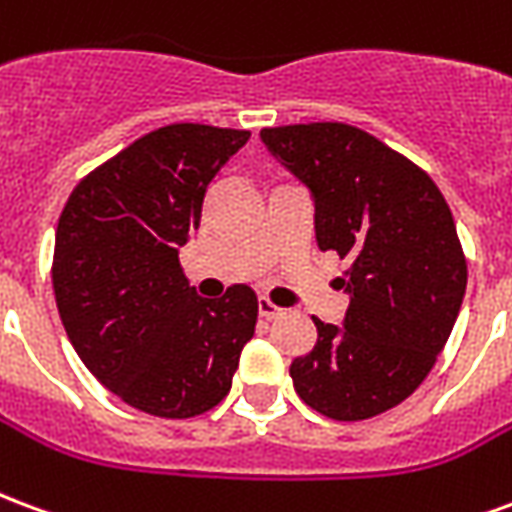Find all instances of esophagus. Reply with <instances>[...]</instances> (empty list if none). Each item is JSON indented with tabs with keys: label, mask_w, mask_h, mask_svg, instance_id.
Masks as SVG:
<instances>
[{
	"label": "esophagus",
	"mask_w": 512,
	"mask_h": 512,
	"mask_svg": "<svg viewBox=\"0 0 512 512\" xmlns=\"http://www.w3.org/2000/svg\"><path fill=\"white\" fill-rule=\"evenodd\" d=\"M257 312H260V318H266V321H274V318H279V315H282V310H279L277 304L268 299L257 301Z\"/></svg>",
	"instance_id": "34e87169"
}]
</instances>
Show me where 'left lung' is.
Wrapping results in <instances>:
<instances>
[{
    "label": "left lung",
    "instance_id": "8db88e82",
    "mask_svg": "<svg viewBox=\"0 0 512 512\" xmlns=\"http://www.w3.org/2000/svg\"><path fill=\"white\" fill-rule=\"evenodd\" d=\"M260 139L310 189L318 246L348 260L343 326L312 318L318 340L293 359V386L323 417L384 414L425 381L461 312L466 257L450 205L425 169L362 128L301 123Z\"/></svg>",
    "mask_w": 512,
    "mask_h": 512
}]
</instances>
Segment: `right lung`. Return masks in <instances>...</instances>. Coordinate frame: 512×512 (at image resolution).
Masks as SVG:
<instances>
[{"instance_id":"obj_1","label":"right lung","mask_w":512,"mask_h":512,"mask_svg":"<svg viewBox=\"0 0 512 512\" xmlns=\"http://www.w3.org/2000/svg\"><path fill=\"white\" fill-rule=\"evenodd\" d=\"M249 131L175 123L93 169L62 208L54 299L84 367L128 406L189 419L219 406L257 323L249 285L200 299L178 249Z\"/></svg>"}]
</instances>
